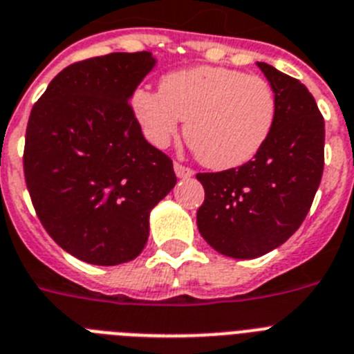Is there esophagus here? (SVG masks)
Masks as SVG:
<instances>
[{"label":"esophagus","mask_w":354,"mask_h":354,"mask_svg":"<svg viewBox=\"0 0 354 354\" xmlns=\"http://www.w3.org/2000/svg\"><path fill=\"white\" fill-rule=\"evenodd\" d=\"M174 172H176L178 178H191L192 174H194L192 169L185 167V165H182V163H174Z\"/></svg>","instance_id":"34e87169"}]
</instances>
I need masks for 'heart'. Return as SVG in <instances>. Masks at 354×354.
Wrapping results in <instances>:
<instances>
[{
	"mask_svg": "<svg viewBox=\"0 0 354 354\" xmlns=\"http://www.w3.org/2000/svg\"><path fill=\"white\" fill-rule=\"evenodd\" d=\"M133 115L145 138L167 147L185 122V138L210 169L250 162L272 135L277 97L266 79L221 66H194L162 77L160 91L136 88Z\"/></svg>",
	"mask_w": 354,
	"mask_h": 354,
	"instance_id": "1",
	"label": "heart"
}]
</instances>
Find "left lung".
Returning a JSON list of instances; mask_svg holds the SVG:
<instances>
[{"label":"left lung","mask_w":354,"mask_h":354,"mask_svg":"<svg viewBox=\"0 0 354 354\" xmlns=\"http://www.w3.org/2000/svg\"><path fill=\"white\" fill-rule=\"evenodd\" d=\"M257 66L277 97L268 142L241 167L196 174L205 189L198 230L234 259L261 257L290 239L310 212L324 171V118L313 95L277 68Z\"/></svg>","instance_id":"8db88e82"}]
</instances>
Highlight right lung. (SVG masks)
I'll list each match as a JSON object with an SVG mask.
<instances>
[{"mask_svg":"<svg viewBox=\"0 0 354 354\" xmlns=\"http://www.w3.org/2000/svg\"><path fill=\"white\" fill-rule=\"evenodd\" d=\"M154 64L151 52L75 62L32 108L23 154L32 203L53 241L84 263L138 257L151 210L176 185L172 160L145 140L129 104Z\"/></svg>","mask_w":354,"mask_h":354,"instance_id":"1","label":"right lung"}]
</instances>
